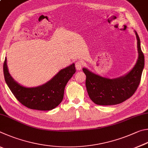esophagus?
Segmentation results:
<instances>
[{
	"label": "esophagus",
	"mask_w": 148,
	"mask_h": 148,
	"mask_svg": "<svg viewBox=\"0 0 148 148\" xmlns=\"http://www.w3.org/2000/svg\"><path fill=\"white\" fill-rule=\"evenodd\" d=\"M82 66H83V63H82V62L78 61L75 62V67L77 70H79V71L81 70Z\"/></svg>",
	"instance_id": "obj_1"
}]
</instances>
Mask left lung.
<instances>
[{
	"label": "left lung",
	"mask_w": 148,
	"mask_h": 148,
	"mask_svg": "<svg viewBox=\"0 0 148 148\" xmlns=\"http://www.w3.org/2000/svg\"><path fill=\"white\" fill-rule=\"evenodd\" d=\"M137 39L138 58L133 69L124 77L110 79L93 73L86 68V86L90 99L99 105H117L125 101L133 95L138 88L144 67V55L141 50L140 41Z\"/></svg>",
	"instance_id": "8db88e82"
}]
</instances>
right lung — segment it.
<instances>
[{
    "label": "right lung",
    "mask_w": 148,
    "mask_h": 148,
    "mask_svg": "<svg viewBox=\"0 0 148 148\" xmlns=\"http://www.w3.org/2000/svg\"><path fill=\"white\" fill-rule=\"evenodd\" d=\"M5 81L15 98L30 109L51 110L62 102L65 86L76 71L75 64L60 71L53 79L45 84L36 88H26L15 82L10 75L6 64L3 65Z\"/></svg>",
    "instance_id": "right-lung-1"
}]
</instances>
